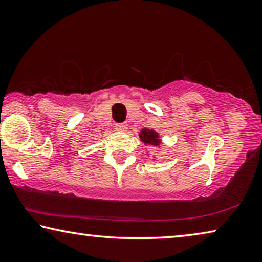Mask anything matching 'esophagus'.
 I'll return each mask as SVG.
<instances>
[{
	"label": "esophagus",
	"instance_id": "1",
	"mask_svg": "<svg viewBox=\"0 0 262 262\" xmlns=\"http://www.w3.org/2000/svg\"><path fill=\"white\" fill-rule=\"evenodd\" d=\"M115 129H117L118 132H126L127 125L126 123H117V125H115Z\"/></svg>",
	"mask_w": 262,
	"mask_h": 262
}]
</instances>
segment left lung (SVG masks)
Segmentation results:
<instances>
[{
    "mask_svg": "<svg viewBox=\"0 0 262 262\" xmlns=\"http://www.w3.org/2000/svg\"><path fill=\"white\" fill-rule=\"evenodd\" d=\"M141 141H143L144 143L151 144V145H158L161 143L159 136L156 132L150 130V129H142L140 133Z\"/></svg>",
    "mask_w": 262,
    "mask_h": 262,
    "instance_id": "obj_1",
    "label": "left lung"
}]
</instances>
